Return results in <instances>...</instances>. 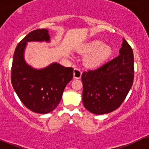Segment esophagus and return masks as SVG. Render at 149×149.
<instances>
[{
    "instance_id": "obj_1",
    "label": "esophagus",
    "mask_w": 149,
    "mask_h": 149,
    "mask_svg": "<svg viewBox=\"0 0 149 149\" xmlns=\"http://www.w3.org/2000/svg\"><path fill=\"white\" fill-rule=\"evenodd\" d=\"M82 72L80 70V69H78V68H75V69H73V77H74V78H80Z\"/></svg>"
}]
</instances>
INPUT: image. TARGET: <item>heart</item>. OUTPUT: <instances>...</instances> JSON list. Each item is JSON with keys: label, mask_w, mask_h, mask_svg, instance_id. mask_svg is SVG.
<instances>
[{"label": "heart", "mask_w": 149, "mask_h": 149, "mask_svg": "<svg viewBox=\"0 0 149 149\" xmlns=\"http://www.w3.org/2000/svg\"><path fill=\"white\" fill-rule=\"evenodd\" d=\"M87 52L90 54L87 57L86 63L89 66L96 67L110 57L111 48L101 40H94L88 45Z\"/></svg>", "instance_id": "1"}]
</instances>
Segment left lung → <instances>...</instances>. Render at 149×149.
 Instances as JSON below:
<instances>
[{
  "label": "left lung",
  "instance_id": "obj_1",
  "mask_svg": "<svg viewBox=\"0 0 149 149\" xmlns=\"http://www.w3.org/2000/svg\"><path fill=\"white\" fill-rule=\"evenodd\" d=\"M120 54L96 69L82 74L83 102L95 114L113 111L122 104L134 80L132 49L123 39Z\"/></svg>",
  "mask_w": 149,
  "mask_h": 149
}]
</instances>
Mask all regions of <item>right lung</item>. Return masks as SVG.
<instances>
[{
    "instance_id": "1",
    "label": "right lung",
    "mask_w": 149,
    "mask_h": 149,
    "mask_svg": "<svg viewBox=\"0 0 149 149\" xmlns=\"http://www.w3.org/2000/svg\"><path fill=\"white\" fill-rule=\"evenodd\" d=\"M47 29L31 31L17 44L11 69V82L15 92L24 106L32 111L48 113L60 102L66 85L72 80V67L53 63L36 70L26 64L24 50L29 41H49Z\"/></svg>"
}]
</instances>
